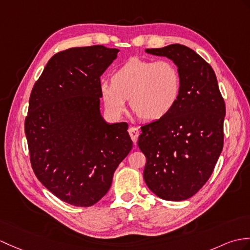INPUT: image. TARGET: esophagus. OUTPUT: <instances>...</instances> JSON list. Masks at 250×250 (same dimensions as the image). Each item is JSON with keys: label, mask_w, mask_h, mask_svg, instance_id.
<instances>
[{"label": "esophagus", "mask_w": 250, "mask_h": 250, "mask_svg": "<svg viewBox=\"0 0 250 250\" xmlns=\"http://www.w3.org/2000/svg\"><path fill=\"white\" fill-rule=\"evenodd\" d=\"M129 134L131 136V139L133 141V143L136 144L137 138L139 136V130L135 126H130L129 127Z\"/></svg>", "instance_id": "obj_1"}]
</instances>
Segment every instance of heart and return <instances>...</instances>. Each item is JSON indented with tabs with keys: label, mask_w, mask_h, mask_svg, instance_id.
Segmentation results:
<instances>
[{
	"label": "heart",
	"mask_w": 250,
	"mask_h": 250,
	"mask_svg": "<svg viewBox=\"0 0 250 250\" xmlns=\"http://www.w3.org/2000/svg\"><path fill=\"white\" fill-rule=\"evenodd\" d=\"M181 91V78L169 61L131 59L100 85L104 105L113 115L123 114L127 99L144 120H159L175 107Z\"/></svg>",
	"instance_id": "obj_1"
}]
</instances>
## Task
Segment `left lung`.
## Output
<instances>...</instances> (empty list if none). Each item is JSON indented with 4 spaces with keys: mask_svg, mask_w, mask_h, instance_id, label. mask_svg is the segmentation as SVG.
I'll return each instance as SVG.
<instances>
[{
    "mask_svg": "<svg viewBox=\"0 0 250 250\" xmlns=\"http://www.w3.org/2000/svg\"><path fill=\"white\" fill-rule=\"evenodd\" d=\"M146 52L176 63L181 91L169 114L142 126L137 145L146 156L144 179L160 198L181 201L204 187L222 153L225 101L212 67L188 46Z\"/></svg>",
    "mask_w": 250,
    "mask_h": 250,
    "instance_id": "left-lung-1",
    "label": "left lung"
}]
</instances>
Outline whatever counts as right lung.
<instances>
[{
	"instance_id": "obj_1",
	"label": "right lung",
	"mask_w": 250,
	"mask_h": 250,
	"mask_svg": "<svg viewBox=\"0 0 250 250\" xmlns=\"http://www.w3.org/2000/svg\"><path fill=\"white\" fill-rule=\"evenodd\" d=\"M119 50L81 46L51 57L28 104L24 130L32 168L57 198L91 207L105 195L132 141L127 124L100 114V77Z\"/></svg>"
}]
</instances>
